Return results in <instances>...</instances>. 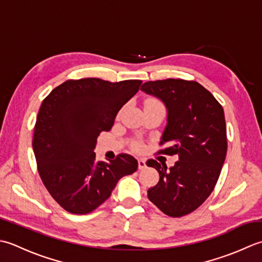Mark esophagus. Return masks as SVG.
Listing matches in <instances>:
<instances>
[{
    "label": "esophagus",
    "mask_w": 262,
    "mask_h": 262,
    "mask_svg": "<svg viewBox=\"0 0 262 262\" xmlns=\"http://www.w3.org/2000/svg\"><path fill=\"white\" fill-rule=\"evenodd\" d=\"M146 161L145 159H142V158H140V159H138V167H139V169H143V168H146Z\"/></svg>",
    "instance_id": "obj_1"
}]
</instances>
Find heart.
Instances as JSON below:
<instances>
[{
  "mask_svg": "<svg viewBox=\"0 0 262 262\" xmlns=\"http://www.w3.org/2000/svg\"><path fill=\"white\" fill-rule=\"evenodd\" d=\"M148 103H157V101H155V100H149ZM157 104H159V103H157Z\"/></svg>",
  "mask_w": 262,
  "mask_h": 262,
  "instance_id": "1",
  "label": "heart"
}]
</instances>
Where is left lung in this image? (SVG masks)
Instances as JSON below:
<instances>
[{
    "mask_svg": "<svg viewBox=\"0 0 262 262\" xmlns=\"http://www.w3.org/2000/svg\"><path fill=\"white\" fill-rule=\"evenodd\" d=\"M143 93L163 101L167 111L161 143L170 147L164 154H178L179 161L167 168L149 159L157 169L158 183L148 198L170 217L195 210L210 195L220 178L227 151L224 110L206 88L195 81L167 79L148 81Z\"/></svg>",
    "mask_w": 262,
    "mask_h": 262,
    "instance_id": "obj_1",
    "label": "left lung"
}]
</instances>
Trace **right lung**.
<instances>
[{
    "label": "right lung",
    "instance_id": "add662e5",
    "mask_svg": "<svg viewBox=\"0 0 262 262\" xmlns=\"http://www.w3.org/2000/svg\"><path fill=\"white\" fill-rule=\"evenodd\" d=\"M140 84V80H69L41 103L34 154L42 183L67 211L84 215L95 210L110 198L117 181L137 170L131 155L97 162L94 150L99 133L112 129L119 111Z\"/></svg>",
    "mask_w": 262,
    "mask_h": 262
}]
</instances>
